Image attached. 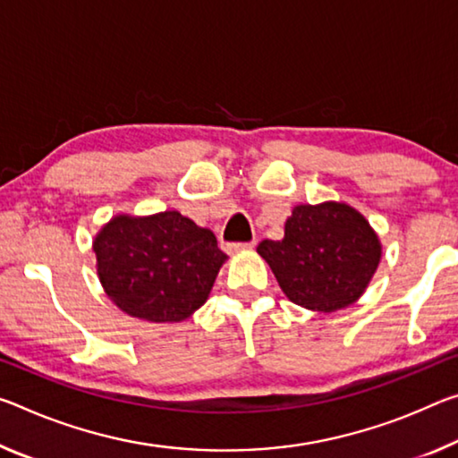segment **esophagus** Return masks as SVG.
I'll return each instance as SVG.
<instances>
[{
  "mask_svg": "<svg viewBox=\"0 0 458 458\" xmlns=\"http://www.w3.org/2000/svg\"><path fill=\"white\" fill-rule=\"evenodd\" d=\"M255 241H250V242H232V244H226L224 246V250L228 252V255H236V252H244V250H250V249H255Z\"/></svg>",
  "mask_w": 458,
  "mask_h": 458,
  "instance_id": "34e87169",
  "label": "esophagus"
}]
</instances>
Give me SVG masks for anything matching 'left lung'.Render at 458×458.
Returning a JSON list of instances; mask_svg holds the SVG:
<instances>
[{"mask_svg": "<svg viewBox=\"0 0 458 458\" xmlns=\"http://www.w3.org/2000/svg\"><path fill=\"white\" fill-rule=\"evenodd\" d=\"M283 293L297 306L330 311L365 293L379 267L381 242L357 209L338 201L295 206L281 241L257 246Z\"/></svg>", "mask_w": 458, "mask_h": 458, "instance_id": "obj_1", "label": "left lung"}]
</instances>
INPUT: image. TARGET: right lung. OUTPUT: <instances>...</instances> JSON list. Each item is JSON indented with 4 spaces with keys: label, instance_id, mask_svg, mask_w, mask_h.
I'll list each match as a JSON object with an SVG mask.
<instances>
[{
    "label": "right lung",
    "instance_id": "right-lung-1",
    "mask_svg": "<svg viewBox=\"0 0 458 458\" xmlns=\"http://www.w3.org/2000/svg\"><path fill=\"white\" fill-rule=\"evenodd\" d=\"M98 275L124 314L147 322H183L206 303L228 257L212 230L175 209L114 216L93 241Z\"/></svg>",
    "mask_w": 458,
    "mask_h": 458
}]
</instances>
